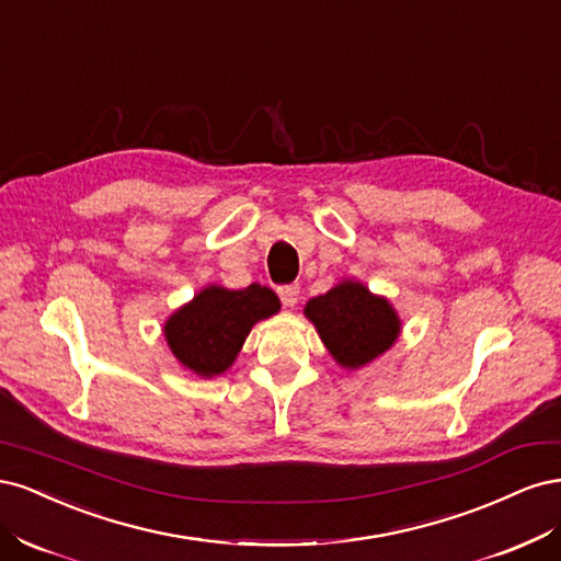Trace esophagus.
<instances>
[{
  "label": "esophagus",
  "mask_w": 561,
  "mask_h": 561,
  "mask_svg": "<svg viewBox=\"0 0 561 561\" xmlns=\"http://www.w3.org/2000/svg\"><path fill=\"white\" fill-rule=\"evenodd\" d=\"M278 297L285 304L287 309H293L295 304L299 301V285H280L278 287Z\"/></svg>",
  "instance_id": "34e87169"
}]
</instances>
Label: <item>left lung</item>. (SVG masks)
<instances>
[{
	"label": "left lung",
	"instance_id": "left-lung-1",
	"mask_svg": "<svg viewBox=\"0 0 561 561\" xmlns=\"http://www.w3.org/2000/svg\"><path fill=\"white\" fill-rule=\"evenodd\" d=\"M332 358L358 369L396 344L400 318L388 299L371 295L363 283L344 280L325 295L309 299L304 309Z\"/></svg>",
	"mask_w": 561,
	"mask_h": 561
}]
</instances>
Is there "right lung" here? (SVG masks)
<instances>
[{
  "mask_svg": "<svg viewBox=\"0 0 561 561\" xmlns=\"http://www.w3.org/2000/svg\"><path fill=\"white\" fill-rule=\"evenodd\" d=\"M278 309L276 293L264 285L243 290L210 285L165 320V342L186 369L210 379L231 367L254 322Z\"/></svg>",
  "mask_w": 561,
  "mask_h": 561,
  "instance_id": "obj_1",
  "label": "right lung"
}]
</instances>
